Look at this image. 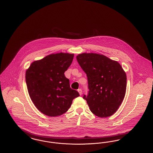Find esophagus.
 I'll return each mask as SVG.
<instances>
[{
    "label": "esophagus",
    "instance_id": "1",
    "mask_svg": "<svg viewBox=\"0 0 153 153\" xmlns=\"http://www.w3.org/2000/svg\"><path fill=\"white\" fill-rule=\"evenodd\" d=\"M78 92H79V94L80 95H82V89H78Z\"/></svg>",
    "mask_w": 153,
    "mask_h": 153
}]
</instances>
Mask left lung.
I'll list each match as a JSON object with an SVG mask.
<instances>
[{
	"label": "left lung",
	"instance_id": "obj_1",
	"mask_svg": "<svg viewBox=\"0 0 153 153\" xmlns=\"http://www.w3.org/2000/svg\"><path fill=\"white\" fill-rule=\"evenodd\" d=\"M77 60L86 73L88 94L84 95L90 111L100 118L112 115L126 90V74L117 61L94 53L79 54Z\"/></svg>",
	"mask_w": 153,
	"mask_h": 153
}]
</instances>
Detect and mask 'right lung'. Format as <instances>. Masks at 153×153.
Returning a JSON list of instances; mask_svg holds the SVG:
<instances>
[{"label":"right lung","instance_id":"1","mask_svg":"<svg viewBox=\"0 0 153 153\" xmlns=\"http://www.w3.org/2000/svg\"><path fill=\"white\" fill-rule=\"evenodd\" d=\"M74 54L58 53L33 62L25 72L28 94L36 108L49 117L67 112L79 93L72 90L65 76Z\"/></svg>","mask_w":153,"mask_h":153}]
</instances>
